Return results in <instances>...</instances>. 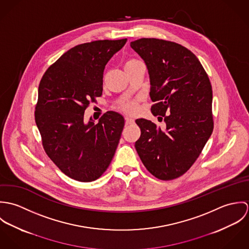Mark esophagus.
<instances>
[{
	"mask_svg": "<svg viewBox=\"0 0 249 249\" xmlns=\"http://www.w3.org/2000/svg\"><path fill=\"white\" fill-rule=\"evenodd\" d=\"M124 121H125V124H126V125H129V124H134V119H132V118H129V117H125Z\"/></svg>",
	"mask_w": 249,
	"mask_h": 249,
	"instance_id": "esophagus-1",
	"label": "esophagus"
}]
</instances>
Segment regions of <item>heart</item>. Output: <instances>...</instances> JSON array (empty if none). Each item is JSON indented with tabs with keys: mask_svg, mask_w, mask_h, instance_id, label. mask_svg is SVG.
<instances>
[{
	"mask_svg": "<svg viewBox=\"0 0 249 249\" xmlns=\"http://www.w3.org/2000/svg\"><path fill=\"white\" fill-rule=\"evenodd\" d=\"M137 62H139V61L136 60V59H133V58L128 59V60H126V62L124 63V68H126V67H128V66H130V65H133V64H135V63H137ZM118 108H119L121 111L124 112V113L133 114V113L136 112V110H137V102H136V101H126V102L122 103V104L118 107Z\"/></svg>",
	"mask_w": 249,
	"mask_h": 249,
	"instance_id": "b5f03b06",
	"label": "heart"
}]
</instances>
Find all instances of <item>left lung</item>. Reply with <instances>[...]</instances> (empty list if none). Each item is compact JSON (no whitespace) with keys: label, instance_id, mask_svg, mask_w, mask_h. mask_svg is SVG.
Returning <instances> with one entry per match:
<instances>
[{"label":"left lung","instance_id":"1","mask_svg":"<svg viewBox=\"0 0 249 249\" xmlns=\"http://www.w3.org/2000/svg\"><path fill=\"white\" fill-rule=\"evenodd\" d=\"M130 46L148 70L151 112L166 123L161 129L136 120L141 136L135 148L153 177L173 180L193 166L213 132L212 85L198 58L180 44L141 38Z\"/></svg>","mask_w":249,"mask_h":249}]
</instances>
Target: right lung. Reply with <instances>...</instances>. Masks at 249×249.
I'll return each instance as SVG.
<instances>
[{
	"mask_svg": "<svg viewBox=\"0 0 249 249\" xmlns=\"http://www.w3.org/2000/svg\"><path fill=\"white\" fill-rule=\"evenodd\" d=\"M125 39L77 45L43 74L35 118L45 152L67 177L91 182L110 165L124 126L119 113L108 111L96 124L84 112L103 94L104 71Z\"/></svg>",
	"mask_w": 249,
	"mask_h": 249,
	"instance_id": "right-lung-1",
	"label": "right lung"
}]
</instances>
